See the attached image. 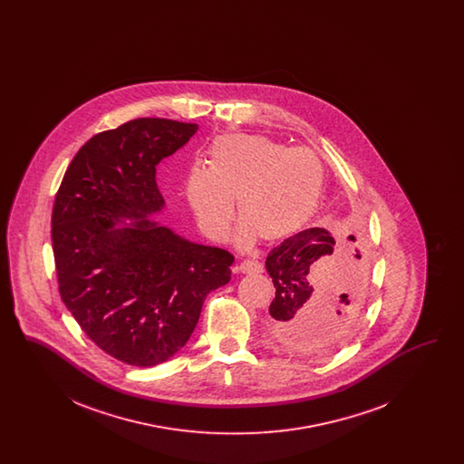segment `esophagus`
<instances>
[{
  "label": "esophagus",
  "instance_id": "obj_1",
  "mask_svg": "<svg viewBox=\"0 0 464 464\" xmlns=\"http://www.w3.org/2000/svg\"><path fill=\"white\" fill-rule=\"evenodd\" d=\"M240 271L242 273H263L265 271V266L263 263H259V261H243L242 265H240Z\"/></svg>",
  "mask_w": 464,
  "mask_h": 464
}]
</instances>
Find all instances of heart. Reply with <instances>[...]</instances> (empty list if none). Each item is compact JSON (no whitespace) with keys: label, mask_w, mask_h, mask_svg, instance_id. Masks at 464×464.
Returning <instances> with one entry per match:
<instances>
[{"label":"heart","mask_w":464,"mask_h":464,"mask_svg":"<svg viewBox=\"0 0 464 464\" xmlns=\"http://www.w3.org/2000/svg\"><path fill=\"white\" fill-rule=\"evenodd\" d=\"M322 184V163L306 148L290 150L265 135L227 133L208 148L207 169L195 167L186 177V198L212 238L227 235L233 199L238 198L240 243L248 245L256 235L276 242L308 221Z\"/></svg>","instance_id":"1"}]
</instances>
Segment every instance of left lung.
Instances as JSON below:
<instances>
[{"instance_id": "obj_1", "label": "left lung", "mask_w": 464, "mask_h": 464, "mask_svg": "<svg viewBox=\"0 0 464 464\" xmlns=\"http://www.w3.org/2000/svg\"><path fill=\"white\" fill-rule=\"evenodd\" d=\"M350 240H354L350 237ZM266 269L276 294L269 331L292 352L331 353L353 331L367 259L353 243L309 227L275 246Z\"/></svg>"}]
</instances>
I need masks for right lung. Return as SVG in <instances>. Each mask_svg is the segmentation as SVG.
I'll return each instance as SVG.
<instances>
[{
	"instance_id": "1",
	"label": "right lung",
	"mask_w": 464,
	"mask_h": 464,
	"mask_svg": "<svg viewBox=\"0 0 464 464\" xmlns=\"http://www.w3.org/2000/svg\"><path fill=\"white\" fill-rule=\"evenodd\" d=\"M197 123L137 118L93 135L72 158L52 210L59 292L82 331L135 367L188 343L205 297L231 280L235 257L148 221L163 208L156 165ZM123 218L133 224L118 227Z\"/></svg>"
}]
</instances>
